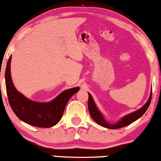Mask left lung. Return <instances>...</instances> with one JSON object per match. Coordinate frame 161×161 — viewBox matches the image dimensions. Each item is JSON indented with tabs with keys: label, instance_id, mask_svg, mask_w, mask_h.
<instances>
[{
	"label": "left lung",
	"instance_id": "obj_1",
	"mask_svg": "<svg viewBox=\"0 0 161 161\" xmlns=\"http://www.w3.org/2000/svg\"><path fill=\"white\" fill-rule=\"evenodd\" d=\"M152 90H151L149 98H148L146 104L143 107H141L140 109L137 110V111H134V112L125 115L124 117L120 118L117 122H116L115 123H109V122L106 120L104 116H103V114L100 112V111L97 108L92 96H91L90 93H88V105H87V106H88L89 113H90L91 117L93 118V119L96 123L99 124V125L103 126V127L106 128V129H119V128L125 127V126L129 125L133 123V122L137 120V119H139V118L141 117L144 114V113L146 112V110L148 109V106H149L150 103H151L152 95Z\"/></svg>",
	"mask_w": 161,
	"mask_h": 161
}]
</instances>
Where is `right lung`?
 Instances as JSON below:
<instances>
[{
    "instance_id": "right-lung-1",
    "label": "right lung",
    "mask_w": 161,
    "mask_h": 161,
    "mask_svg": "<svg viewBox=\"0 0 161 161\" xmlns=\"http://www.w3.org/2000/svg\"><path fill=\"white\" fill-rule=\"evenodd\" d=\"M11 59L12 55L6 68L5 82L8 99L14 113L21 121L36 127L50 128L56 125L62 117L68 100L78 92L79 87L62 91L50 102L31 100L20 93L13 84L10 70Z\"/></svg>"
}]
</instances>
